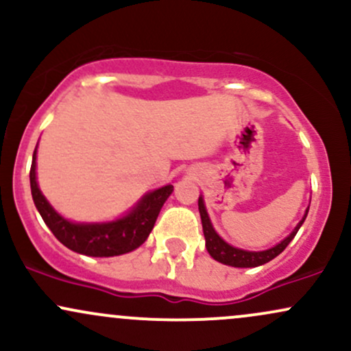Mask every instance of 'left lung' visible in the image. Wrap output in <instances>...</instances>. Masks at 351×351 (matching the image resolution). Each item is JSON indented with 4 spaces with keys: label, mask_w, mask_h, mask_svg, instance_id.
Segmentation results:
<instances>
[{
    "label": "left lung",
    "mask_w": 351,
    "mask_h": 351,
    "mask_svg": "<svg viewBox=\"0 0 351 351\" xmlns=\"http://www.w3.org/2000/svg\"><path fill=\"white\" fill-rule=\"evenodd\" d=\"M198 208H199V215H201V223H203V232H204V239H206V249L208 252L211 254L213 259H216L217 263L226 264V265H232V267H257V265H263L269 261H272L274 257H277L279 254L287 247L289 243L295 237L297 231H299L302 223L307 217L308 209L305 211V216L302 217V221L297 224V228L291 232V236L285 237L280 244L274 245V247L267 249V251H259V252H251V251H243V249H237L229 245L228 243H224L217 232L213 229L211 221H209V216L206 213V208H204L203 198L199 196L198 199Z\"/></svg>",
    "instance_id": "8db88e82"
}]
</instances>
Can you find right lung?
Returning a JSON list of instances; mask_svg holds the SVG:
<instances>
[{
  "label": "right lung",
  "instance_id": "obj_1",
  "mask_svg": "<svg viewBox=\"0 0 351 351\" xmlns=\"http://www.w3.org/2000/svg\"><path fill=\"white\" fill-rule=\"evenodd\" d=\"M29 181L36 208L52 234L71 251L92 257L120 256L142 245L155 226L163 203L173 191L171 184H167L148 193L122 219L104 224H75L59 216L39 191L36 183V150L33 153Z\"/></svg>",
  "mask_w": 351,
  "mask_h": 351
}]
</instances>
